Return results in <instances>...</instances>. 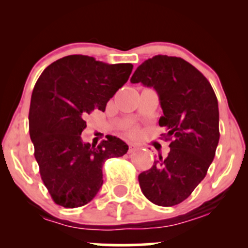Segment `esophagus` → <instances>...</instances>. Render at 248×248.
I'll use <instances>...</instances> for the list:
<instances>
[{
    "label": "esophagus",
    "instance_id": "obj_1",
    "mask_svg": "<svg viewBox=\"0 0 248 248\" xmlns=\"http://www.w3.org/2000/svg\"><path fill=\"white\" fill-rule=\"evenodd\" d=\"M136 148H138V146H136V144H134V143H129V150H128V152H129V153H133L134 150H136Z\"/></svg>",
    "mask_w": 248,
    "mask_h": 248
}]
</instances>
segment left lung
<instances>
[{
    "label": "left lung",
    "instance_id": "left-lung-1",
    "mask_svg": "<svg viewBox=\"0 0 248 248\" xmlns=\"http://www.w3.org/2000/svg\"><path fill=\"white\" fill-rule=\"evenodd\" d=\"M157 92L163 115L158 124L170 141L166 158L139 175L143 195L160 206H173L191 195L206 176L219 142V109L209 80L179 57L155 56L130 78Z\"/></svg>",
    "mask_w": 248,
    "mask_h": 248
}]
</instances>
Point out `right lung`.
<instances>
[{
    "instance_id": "obj_1",
    "label": "right lung",
    "mask_w": 248,
    "mask_h": 248,
    "mask_svg": "<svg viewBox=\"0 0 248 248\" xmlns=\"http://www.w3.org/2000/svg\"><path fill=\"white\" fill-rule=\"evenodd\" d=\"M133 65L106 64L71 55L49 65L33 87L29 132L44 186L58 205L75 209L90 203L104 183L102 166L128 146L115 136L98 146L82 142L86 118L126 84Z\"/></svg>"
}]
</instances>
